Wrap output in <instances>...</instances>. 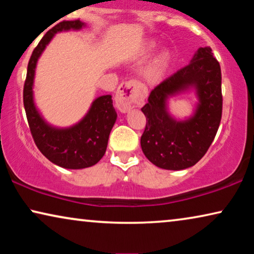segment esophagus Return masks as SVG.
Returning a JSON list of instances; mask_svg holds the SVG:
<instances>
[{"label":"esophagus","mask_w":254,"mask_h":254,"mask_svg":"<svg viewBox=\"0 0 254 254\" xmlns=\"http://www.w3.org/2000/svg\"><path fill=\"white\" fill-rule=\"evenodd\" d=\"M142 99H143V96H142L140 85L136 81L130 79V81L123 83L118 88L116 95V105L121 112H127L131 107L140 104Z\"/></svg>","instance_id":"obj_1"}]
</instances>
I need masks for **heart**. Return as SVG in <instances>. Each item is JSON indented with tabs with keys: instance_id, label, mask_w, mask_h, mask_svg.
<instances>
[{
	"instance_id": "obj_1",
	"label": "heart",
	"mask_w": 254,
	"mask_h": 254,
	"mask_svg": "<svg viewBox=\"0 0 254 254\" xmlns=\"http://www.w3.org/2000/svg\"><path fill=\"white\" fill-rule=\"evenodd\" d=\"M154 47H155V44L152 43L148 44L144 50L142 51V55H147ZM171 62H172L171 53L166 50L161 51L157 55H156L150 65L148 67L147 71H145V78L151 83L161 81V79L165 76L166 72H168L170 65H171Z\"/></svg>"
}]
</instances>
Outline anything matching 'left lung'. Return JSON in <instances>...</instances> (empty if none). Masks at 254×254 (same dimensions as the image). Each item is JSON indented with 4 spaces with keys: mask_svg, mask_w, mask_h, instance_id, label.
Returning a JSON list of instances; mask_svg holds the SVG:
<instances>
[{
    "mask_svg": "<svg viewBox=\"0 0 254 254\" xmlns=\"http://www.w3.org/2000/svg\"><path fill=\"white\" fill-rule=\"evenodd\" d=\"M221 67L210 47H200L190 61L150 92L141 111L147 124L141 148L152 164L165 170H184L203 157L217 133L222 118ZM196 90V112L176 121L167 111L170 96Z\"/></svg>",
    "mask_w": 254,
    "mask_h": 254,
    "instance_id": "obj_1",
    "label": "left lung"
}]
</instances>
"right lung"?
<instances>
[{"mask_svg":"<svg viewBox=\"0 0 254 254\" xmlns=\"http://www.w3.org/2000/svg\"><path fill=\"white\" fill-rule=\"evenodd\" d=\"M83 26L85 24L78 19L64 20L45 34L30 58L23 91L27 123L38 149L54 164L74 170L95 165L105 155L110 133L117 120L112 96L96 98L85 117L74 126L58 128L47 124L34 105L33 81L38 59L55 33L81 30Z\"/></svg>","mask_w":254,"mask_h":254,"instance_id":"1","label":"right lung"}]
</instances>
